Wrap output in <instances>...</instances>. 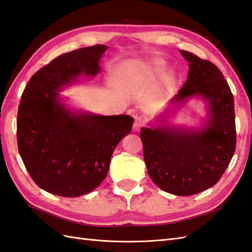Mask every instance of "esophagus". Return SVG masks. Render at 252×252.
I'll return each instance as SVG.
<instances>
[{"instance_id":"34e87169","label":"esophagus","mask_w":252,"mask_h":252,"mask_svg":"<svg viewBox=\"0 0 252 252\" xmlns=\"http://www.w3.org/2000/svg\"><path fill=\"white\" fill-rule=\"evenodd\" d=\"M144 120L142 118H135V121H134L133 124V130L135 132H138L140 128H142V126H144Z\"/></svg>"}]
</instances>
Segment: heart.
Here are the masks:
<instances>
[{
	"instance_id": "obj_1",
	"label": "heart",
	"mask_w": 252,
	"mask_h": 252,
	"mask_svg": "<svg viewBox=\"0 0 252 252\" xmlns=\"http://www.w3.org/2000/svg\"><path fill=\"white\" fill-rule=\"evenodd\" d=\"M163 67H164V62L160 59H155L150 63V69L153 72H161ZM125 84H130V80H126Z\"/></svg>"
}]
</instances>
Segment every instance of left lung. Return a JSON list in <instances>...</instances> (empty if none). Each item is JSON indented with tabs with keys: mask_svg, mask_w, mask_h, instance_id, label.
<instances>
[{
	"mask_svg": "<svg viewBox=\"0 0 252 252\" xmlns=\"http://www.w3.org/2000/svg\"><path fill=\"white\" fill-rule=\"evenodd\" d=\"M180 54L189 62L188 78L171 103L180 107L200 96L207 118L202 127L187 128L168 125L161 115L160 124L142 128L140 139L150 178L163 191L184 196L218 183L235 151L236 128L233 94L220 69L189 51Z\"/></svg>",
	"mask_w": 252,
	"mask_h": 252,
	"instance_id": "8db88e82",
	"label": "left lung"
}]
</instances>
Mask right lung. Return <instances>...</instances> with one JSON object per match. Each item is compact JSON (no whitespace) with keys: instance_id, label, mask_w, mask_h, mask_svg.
<instances>
[{"instance_id":"add662e5","label":"right lung","mask_w":252,"mask_h":252,"mask_svg":"<svg viewBox=\"0 0 252 252\" xmlns=\"http://www.w3.org/2000/svg\"><path fill=\"white\" fill-rule=\"evenodd\" d=\"M106 49L95 45L59 56L32 76L21 95L19 154L34 183L51 194L76 197L97 188L117 145L131 132V116L76 112L59 95L80 76L101 72L98 63Z\"/></svg>"}]
</instances>
